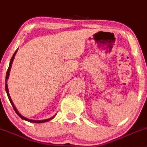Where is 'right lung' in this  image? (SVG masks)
Wrapping results in <instances>:
<instances>
[{
  "instance_id": "1",
  "label": "right lung",
  "mask_w": 147,
  "mask_h": 147,
  "mask_svg": "<svg viewBox=\"0 0 147 147\" xmlns=\"http://www.w3.org/2000/svg\"><path fill=\"white\" fill-rule=\"evenodd\" d=\"M17 50H18V49H17ZM17 50L16 51V52H15V53H14V54H13V55L12 58H11V62H10V64H9V67H8V70H7V72H6V75H5V91H6V93H7V95H8V99H9L10 102H11V105H12L13 108V109H14V111H15V112H16V113H17V115H18V116H19V117L21 118V119H23V120H25V121H29V122H31V123H45V122H47V121H49L52 120V119H53V118H55V116H53V117L50 118V119H45V120H39V121H36V120H31V119H27V118L24 117V116H23L22 115H21V113H20L19 112H18V111H17L16 108V106H15V105H14L13 102L12 100H11V96H10V95H9V92H8V85H7V80H8V77H9L10 70H11V65H12L13 61V59H14V57H15V55H16V52H17Z\"/></svg>"
}]
</instances>
